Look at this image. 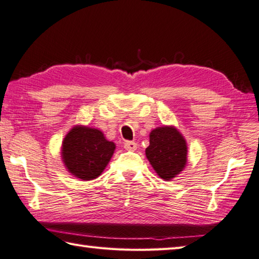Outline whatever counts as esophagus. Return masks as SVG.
I'll return each instance as SVG.
<instances>
[{
	"label": "esophagus",
	"instance_id": "1",
	"mask_svg": "<svg viewBox=\"0 0 259 259\" xmlns=\"http://www.w3.org/2000/svg\"><path fill=\"white\" fill-rule=\"evenodd\" d=\"M124 149L125 150H136L137 144L134 141H125L124 142Z\"/></svg>",
	"mask_w": 259,
	"mask_h": 259
}]
</instances>
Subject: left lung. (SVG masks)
I'll return each instance as SVG.
<instances>
[{"label": "left lung", "instance_id": "8db88e82", "mask_svg": "<svg viewBox=\"0 0 259 259\" xmlns=\"http://www.w3.org/2000/svg\"><path fill=\"white\" fill-rule=\"evenodd\" d=\"M146 157L161 179L170 181L183 171L188 158L185 137L174 125H162L149 135Z\"/></svg>", "mask_w": 259, "mask_h": 259}]
</instances>
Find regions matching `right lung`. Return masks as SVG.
<instances>
[{
	"label": "right lung",
	"instance_id": "obj_1",
	"mask_svg": "<svg viewBox=\"0 0 259 259\" xmlns=\"http://www.w3.org/2000/svg\"><path fill=\"white\" fill-rule=\"evenodd\" d=\"M114 150V142L107 140L101 130L78 124L64 137L61 158L73 177L89 181L103 172Z\"/></svg>",
	"mask_w": 259,
	"mask_h": 259
}]
</instances>
